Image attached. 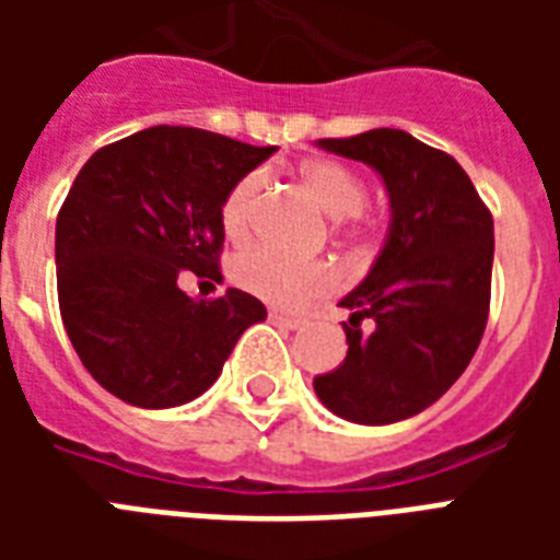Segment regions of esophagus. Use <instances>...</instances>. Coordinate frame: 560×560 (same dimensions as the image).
Masks as SVG:
<instances>
[{"label":"esophagus","instance_id":"1","mask_svg":"<svg viewBox=\"0 0 560 560\" xmlns=\"http://www.w3.org/2000/svg\"><path fill=\"white\" fill-rule=\"evenodd\" d=\"M270 323L279 325V328H284V331H296V328H302V319H296V316H284V314H279V311H272Z\"/></svg>","mask_w":560,"mask_h":560}]
</instances>
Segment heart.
I'll use <instances>...</instances> for the list:
<instances>
[{
    "label": "heart",
    "mask_w": 560,
    "mask_h": 560,
    "mask_svg": "<svg viewBox=\"0 0 560 560\" xmlns=\"http://www.w3.org/2000/svg\"><path fill=\"white\" fill-rule=\"evenodd\" d=\"M299 179L305 183L319 209L331 220L354 218L366 206V183L351 168L334 160H311L299 168ZM264 177L258 171L246 174L232 186L223 200L220 220L229 237H244L253 226L255 206L261 197ZM232 279L237 288L253 293L267 305L279 311H302L316 299L328 296L340 284V276L325 261H296L288 255L258 246L249 249L232 267Z\"/></svg>",
    "instance_id": "heart-1"
}]
</instances>
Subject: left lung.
<instances>
[{
    "mask_svg": "<svg viewBox=\"0 0 560 560\" xmlns=\"http://www.w3.org/2000/svg\"><path fill=\"white\" fill-rule=\"evenodd\" d=\"M316 148L369 165L389 197L381 253L340 299L351 311L349 354L316 374V398L351 424H395L442 398L482 340L494 220L459 162L404 130L377 127ZM363 318L373 319L369 335Z\"/></svg>",
    "mask_w": 560,
    "mask_h": 560,
    "instance_id": "1",
    "label": "left lung"
}]
</instances>
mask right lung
Segmentation results:
<instances>
[{"label": "right lung", "instance_id": "right-lung-1", "mask_svg": "<svg viewBox=\"0 0 560 560\" xmlns=\"http://www.w3.org/2000/svg\"><path fill=\"white\" fill-rule=\"evenodd\" d=\"M272 153L162 125L101 148L74 177L55 232L60 316L86 372L125 404L200 398L241 334L267 319L244 290L202 302L179 276L223 281V200Z\"/></svg>", "mask_w": 560, "mask_h": 560}]
</instances>
